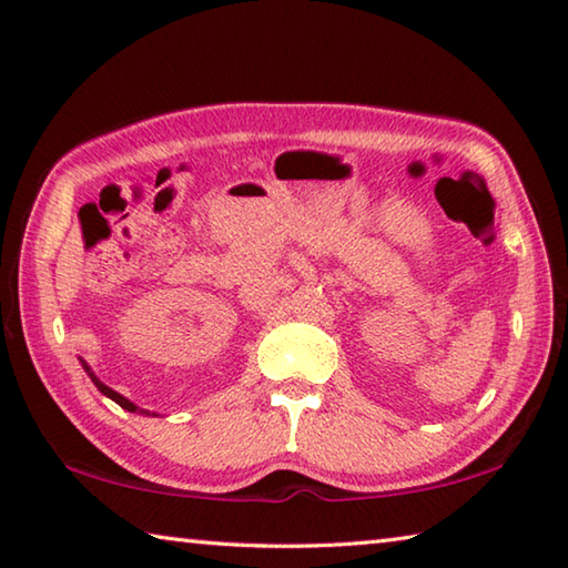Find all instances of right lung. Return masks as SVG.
I'll list each match as a JSON object with an SVG mask.
<instances>
[{
    "mask_svg": "<svg viewBox=\"0 0 568 568\" xmlns=\"http://www.w3.org/2000/svg\"><path fill=\"white\" fill-rule=\"evenodd\" d=\"M84 365V371H88L90 373V378L94 381V386H98L100 388V393H104V396H108V398H112L114 403H118V406H122L124 410H130V413H134V410H138V413H148V416H150V410H145V408H138V406H134V403L132 400H128V398H124V396H120V393L118 390H112L110 386H104V383L98 378V376H94V373L90 371V365L88 363H82Z\"/></svg>",
    "mask_w": 568,
    "mask_h": 568,
    "instance_id": "right-lung-1",
    "label": "right lung"
}]
</instances>
